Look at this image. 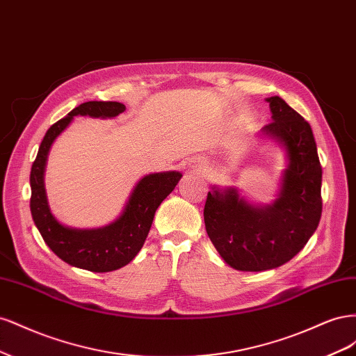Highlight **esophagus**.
<instances>
[{
    "label": "esophagus",
    "instance_id": "esophagus-1",
    "mask_svg": "<svg viewBox=\"0 0 356 356\" xmlns=\"http://www.w3.org/2000/svg\"><path fill=\"white\" fill-rule=\"evenodd\" d=\"M204 168H207V163H204L202 159H195L190 161V169L193 172H203Z\"/></svg>",
    "mask_w": 356,
    "mask_h": 356
}]
</instances>
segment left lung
Instances as JSON below:
<instances>
[{
  "mask_svg": "<svg viewBox=\"0 0 356 356\" xmlns=\"http://www.w3.org/2000/svg\"><path fill=\"white\" fill-rule=\"evenodd\" d=\"M266 101L273 120L263 132L288 154L279 197L272 207L257 208L234 188H212L203 209L211 242L225 263L242 272L268 270L289 261L314 234L322 213V168L312 127L279 96Z\"/></svg>",
  "mask_w": 356,
  "mask_h": 356,
  "instance_id": "8db88e82",
  "label": "left lung"
}]
</instances>
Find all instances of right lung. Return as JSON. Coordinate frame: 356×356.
I'll list each match as a JSON object with an SVG mask.
<instances>
[{"label":"right lung","mask_w":356,"mask_h":356,"mask_svg":"<svg viewBox=\"0 0 356 356\" xmlns=\"http://www.w3.org/2000/svg\"><path fill=\"white\" fill-rule=\"evenodd\" d=\"M126 110L120 102L89 101L51 124L42 138L31 168V213L42 239L65 263L90 272H111L131 263L147 239L156 209L181 179L179 172L152 174L138 182L123 213L114 222L96 230H77L53 217L44 190V168L49 149L74 115L115 117Z\"/></svg>","instance_id":"right-lung-1"}]
</instances>
